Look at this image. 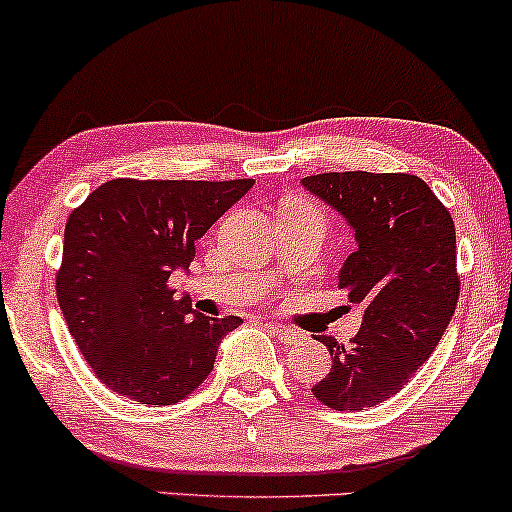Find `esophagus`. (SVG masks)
I'll return each mask as SVG.
<instances>
[{"label": "esophagus", "instance_id": "34e87169", "mask_svg": "<svg viewBox=\"0 0 512 512\" xmlns=\"http://www.w3.org/2000/svg\"><path fill=\"white\" fill-rule=\"evenodd\" d=\"M264 326H267V329H269V334H274V336L279 338V341H283V343H295V341H298V338H300L298 331L288 329V326H283V324L267 322Z\"/></svg>", "mask_w": 512, "mask_h": 512}]
</instances>
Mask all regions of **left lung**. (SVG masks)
<instances>
[{"label":"left lung","instance_id":"obj_1","mask_svg":"<svg viewBox=\"0 0 512 512\" xmlns=\"http://www.w3.org/2000/svg\"><path fill=\"white\" fill-rule=\"evenodd\" d=\"M307 193L343 217L357 248L338 272V288L362 305V324L348 346L317 336L331 353V372L312 386L334 410H365L396 396L420 369L458 305L455 226L422 178L410 174H317Z\"/></svg>","mask_w":512,"mask_h":512}]
</instances>
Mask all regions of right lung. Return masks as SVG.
<instances>
[{"instance_id": "1", "label": "right lung", "mask_w": 512, "mask_h": 512, "mask_svg": "<svg viewBox=\"0 0 512 512\" xmlns=\"http://www.w3.org/2000/svg\"><path fill=\"white\" fill-rule=\"evenodd\" d=\"M255 186L243 181L114 178L73 209L57 298L76 346L102 384L150 405L186 398L212 372L240 317H205L169 276L188 272L195 243Z\"/></svg>"}]
</instances>
